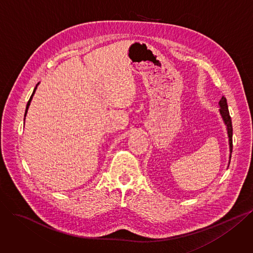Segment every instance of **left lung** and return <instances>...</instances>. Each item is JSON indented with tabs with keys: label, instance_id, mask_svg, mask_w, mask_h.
Segmentation results:
<instances>
[{
	"label": "left lung",
	"instance_id": "1",
	"mask_svg": "<svg viewBox=\"0 0 253 253\" xmlns=\"http://www.w3.org/2000/svg\"><path fill=\"white\" fill-rule=\"evenodd\" d=\"M219 112L221 115V118L226 126V129H227V134H228V142H229V151H230V155H229V163L230 164V159H231V153H232V122H231V118L229 116V110H228V105H227V100L226 98L222 96L220 101H219Z\"/></svg>",
	"mask_w": 253,
	"mask_h": 253
}]
</instances>
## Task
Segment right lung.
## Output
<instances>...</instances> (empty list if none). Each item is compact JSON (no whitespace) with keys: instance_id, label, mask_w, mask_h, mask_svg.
<instances>
[{"instance_id":"right-lung-1","label":"right lung","mask_w":253,"mask_h":253,"mask_svg":"<svg viewBox=\"0 0 253 253\" xmlns=\"http://www.w3.org/2000/svg\"><path fill=\"white\" fill-rule=\"evenodd\" d=\"M39 85V82L37 83V85H36V87L34 88V90H33V93H32V95H31V97H30V99H29V101H28V103H27V105H26V110H25V116H24V125H25V118H26V116H27V112H28V108H29V106H30V103H31V101H32V98H33V96H34V94H35V91H36V89H37V86Z\"/></svg>"}]
</instances>
